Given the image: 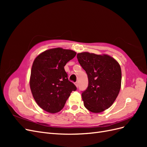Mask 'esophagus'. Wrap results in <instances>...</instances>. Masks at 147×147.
Segmentation results:
<instances>
[{
	"label": "esophagus",
	"instance_id": "obj_1",
	"mask_svg": "<svg viewBox=\"0 0 147 147\" xmlns=\"http://www.w3.org/2000/svg\"><path fill=\"white\" fill-rule=\"evenodd\" d=\"M75 86H76L77 87H78V82H75Z\"/></svg>",
	"mask_w": 147,
	"mask_h": 147
}]
</instances>
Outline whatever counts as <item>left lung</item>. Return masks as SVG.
<instances>
[{
  "label": "left lung",
  "mask_w": 147,
  "mask_h": 147,
  "mask_svg": "<svg viewBox=\"0 0 147 147\" xmlns=\"http://www.w3.org/2000/svg\"><path fill=\"white\" fill-rule=\"evenodd\" d=\"M77 59L86 71L88 86L82 91L85 107L93 113H100L112 105L119 94L121 70L118 62L108 55L84 52Z\"/></svg>",
  "instance_id": "obj_1"
}]
</instances>
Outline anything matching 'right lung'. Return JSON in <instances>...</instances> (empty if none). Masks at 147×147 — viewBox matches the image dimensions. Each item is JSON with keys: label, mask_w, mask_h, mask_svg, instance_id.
<instances>
[{"label": "right lung", "mask_w": 147, "mask_h": 147, "mask_svg": "<svg viewBox=\"0 0 147 147\" xmlns=\"http://www.w3.org/2000/svg\"><path fill=\"white\" fill-rule=\"evenodd\" d=\"M76 52L61 48H53L40 54L35 59L30 78V88L37 104L51 113L61 111L75 84L69 80L64 66L72 59Z\"/></svg>", "instance_id": "add662e5"}]
</instances>
